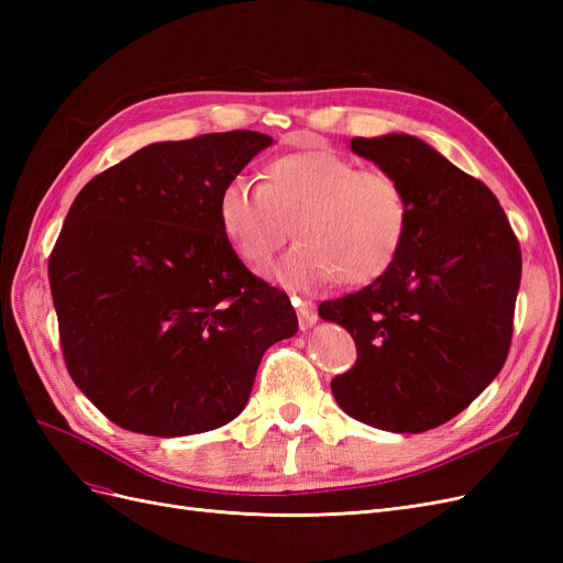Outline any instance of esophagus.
I'll return each instance as SVG.
<instances>
[{"instance_id":"obj_1","label":"esophagus","mask_w":563,"mask_h":563,"mask_svg":"<svg viewBox=\"0 0 563 563\" xmlns=\"http://www.w3.org/2000/svg\"><path fill=\"white\" fill-rule=\"evenodd\" d=\"M294 305L298 308V317H300V329H310L317 323V310L312 300H300V298H294Z\"/></svg>"}]
</instances>
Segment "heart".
Instances as JSON below:
<instances>
[{
	"label": "heart",
	"instance_id": "obj_1",
	"mask_svg": "<svg viewBox=\"0 0 563 563\" xmlns=\"http://www.w3.org/2000/svg\"><path fill=\"white\" fill-rule=\"evenodd\" d=\"M218 220L240 258L265 267L291 232L300 244L275 277L314 288L335 277L360 286L378 279L404 249L411 203L404 185L380 168H360L333 150H302L272 159L263 185L232 178L218 195Z\"/></svg>",
	"mask_w": 563,
	"mask_h": 563
}]
</instances>
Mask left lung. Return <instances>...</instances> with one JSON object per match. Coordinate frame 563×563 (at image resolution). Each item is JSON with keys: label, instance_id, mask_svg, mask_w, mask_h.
Returning a JSON list of instances; mask_svg holds the SVG:
<instances>
[{"label": "left lung", "instance_id": "obj_1", "mask_svg": "<svg viewBox=\"0 0 563 563\" xmlns=\"http://www.w3.org/2000/svg\"><path fill=\"white\" fill-rule=\"evenodd\" d=\"M411 203L397 261L362 291L319 305L347 329L354 366L331 380L347 416L418 434L449 422L498 376L512 343L521 249L488 187L416 135L352 139Z\"/></svg>", "mask_w": 563, "mask_h": 563}]
</instances>
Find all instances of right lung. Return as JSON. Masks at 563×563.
I'll use <instances>...</instances> for the list:
<instances>
[{"mask_svg": "<svg viewBox=\"0 0 563 563\" xmlns=\"http://www.w3.org/2000/svg\"><path fill=\"white\" fill-rule=\"evenodd\" d=\"M269 145L258 131L152 143L67 211L48 258L65 366L119 428H223L265 350L298 331L291 300L251 275L218 220L220 190Z\"/></svg>", "mask_w": 563, "mask_h": 563, "instance_id": "obj_1", "label": "right lung"}]
</instances>
